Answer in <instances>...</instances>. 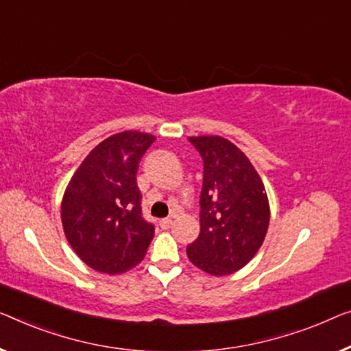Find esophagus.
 Listing matches in <instances>:
<instances>
[{"mask_svg":"<svg viewBox=\"0 0 351 351\" xmlns=\"http://www.w3.org/2000/svg\"><path fill=\"white\" fill-rule=\"evenodd\" d=\"M173 217H165V219H162L160 221V227L162 228H170L171 226H173Z\"/></svg>","mask_w":351,"mask_h":351,"instance_id":"esophagus-1","label":"esophagus"}]
</instances>
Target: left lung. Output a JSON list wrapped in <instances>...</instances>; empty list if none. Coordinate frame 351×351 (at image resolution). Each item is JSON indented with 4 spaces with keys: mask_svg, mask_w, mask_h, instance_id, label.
<instances>
[{
    "mask_svg": "<svg viewBox=\"0 0 351 351\" xmlns=\"http://www.w3.org/2000/svg\"><path fill=\"white\" fill-rule=\"evenodd\" d=\"M203 159L200 234L187 257L208 274L226 276L249 263L263 244L269 203L257 170L227 138L189 137Z\"/></svg>",
    "mask_w": 351,
    "mask_h": 351,
    "instance_id": "obj_1",
    "label": "left lung"
}]
</instances>
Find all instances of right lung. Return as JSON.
<instances>
[{
  "mask_svg": "<svg viewBox=\"0 0 351 351\" xmlns=\"http://www.w3.org/2000/svg\"><path fill=\"white\" fill-rule=\"evenodd\" d=\"M154 142L125 130L99 143L66 187L61 221L71 247L90 268L119 274L145 257L154 226L142 213L137 170Z\"/></svg>",
  "mask_w": 351,
  "mask_h": 351,
  "instance_id": "1",
  "label": "right lung"
}]
</instances>
